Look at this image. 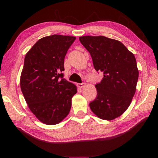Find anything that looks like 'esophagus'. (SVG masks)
I'll list each match as a JSON object with an SVG mask.
<instances>
[{
	"label": "esophagus",
	"mask_w": 158,
	"mask_h": 158,
	"mask_svg": "<svg viewBox=\"0 0 158 158\" xmlns=\"http://www.w3.org/2000/svg\"><path fill=\"white\" fill-rule=\"evenodd\" d=\"M85 85H86V84L85 83H82V84H78L77 85L78 87L79 88H84L85 86Z\"/></svg>",
	"instance_id": "esophagus-1"
}]
</instances>
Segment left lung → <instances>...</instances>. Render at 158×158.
<instances>
[{
    "label": "left lung",
    "mask_w": 158,
    "mask_h": 158,
    "mask_svg": "<svg viewBox=\"0 0 158 158\" xmlns=\"http://www.w3.org/2000/svg\"><path fill=\"white\" fill-rule=\"evenodd\" d=\"M79 40L90 53L94 69L103 73L101 82L95 85L98 95L89 107L101 119L113 120L125 112L135 94V56L121 41L107 37L86 35Z\"/></svg>",
    "instance_id": "left-lung-1"
}]
</instances>
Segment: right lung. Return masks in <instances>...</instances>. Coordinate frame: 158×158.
<instances>
[{"mask_svg":"<svg viewBox=\"0 0 158 158\" xmlns=\"http://www.w3.org/2000/svg\"><path fill=\"white\" fill-rule=\"evenodd\" d=\"M76 37L52 35L38 40L28 51L20 76L27 106L41 123L54 125L68 115L76 85L63 78L64 60Z\"/></svg>","mask_w":158,"mask_h":158,"instance_id":"obj_1","label":"right lung"}]
</instances>
